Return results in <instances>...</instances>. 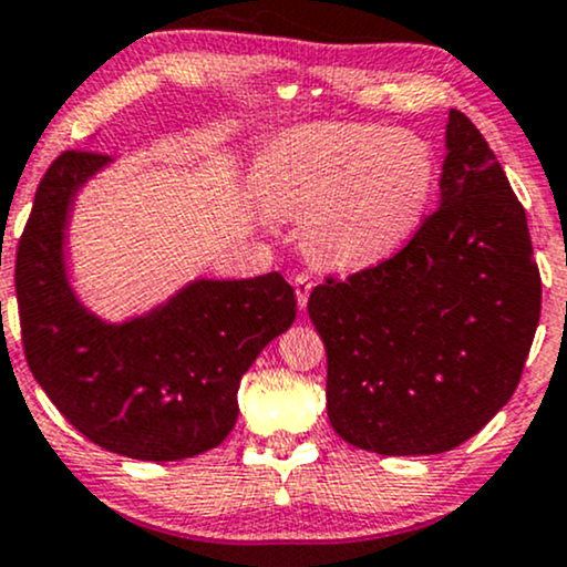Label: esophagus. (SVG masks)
Here are the masks:
<instances>
[{
    "label": "esophagus",
    "mask_w": 567,
    "mask_h": 567,
    "mask_svg": "<svg viewBox=\"0 0 567 567\" xmlns=\"http://www.w3.org/2000/svg\"><path fill=\"white\" fill-rule=\"evenodd\" d=\"M292 288H296L298 306H301V309H306V301H309V292H311V288H315L311 277L306 275V271H298V275H292Z\"/></svg>",
    "instance_id": "obj_1"
}]
</instances>
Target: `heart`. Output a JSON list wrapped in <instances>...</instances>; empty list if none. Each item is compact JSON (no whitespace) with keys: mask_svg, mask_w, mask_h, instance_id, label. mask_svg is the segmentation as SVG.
I'll return each mask as SVG.
<instances>
[{"mask_svg":"<svg viewBox=\"0 0 567 567\" xmlns=\"http://www.w3.org/2000/svg\"><path fill=\"white\" fill-rule=\"evenodd\" d=\"M437 181L424 135L405 127L328 122L298 130L264 162L271 205L303 216L311 256L333 266L383 261L413 237Z\"/></svg>","mask_w":567,"mask_h":567,"instance_id":"b5f03b06","label":"heart"}]
</instances>
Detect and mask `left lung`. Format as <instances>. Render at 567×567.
I'll list each match as a JSON object with an SVG mask.
<instances>
[{
	"label": "left lung",
	"mask_w": 567,
	"mask_h": 567,
	"mask_svg": "<svg viewBox=\"0 0 567 567\" xmlns=\"http://www.w3.org/2000/svg\"><path fill=\"white\" fill-rule=\"evenodd\" d=\"M309 317L328 351V415L381 455L458 447L512 400L542 315L525 207L451 109L440 207L402 250L324 277Z\"/></svg>",
	"instance_id": "obj_1"
}]
</instances>
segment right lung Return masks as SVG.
Segmentation results:
<instances>
[{
	"label": "right lung",
	"mask_w": 567,
	"mask_h": 567,
	"mask_svg": "<svg viewBox=\"0 0 567 567\" xmlns=\"http://www.w3.org/2000/svg\"><path fill=\"white\" fill-rule=\"evenodd\" d=\"M106 162L69 148L39 181L16 256L25 362L95 445L138 461L192 458L237 424L239 381L296 320V292L277 271L199 279L138 320H97L69 288L63 229L76 188Z\"/></svg>",
	"instance_id": "add662e5"
}]
</instances>
